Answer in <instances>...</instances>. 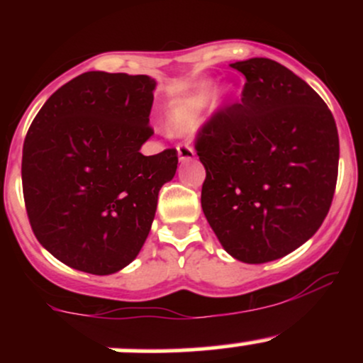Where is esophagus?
I'll return each mask as SVG.
<instances>
[{"mask_svg":"<svg viewBox=\"0 0 363 363\" xmlns=\"http://www.w3.org/2000/svg\"><path fill=\"white\" fill-rule=\"evenodd\" d=\"M177 155H179V160L181 162H186V160H191V158H194V148L191 147V145L187 143H179L177 145Z\"/></svg>","mask_w":363,"mask_h":363,"instance_id":"obj_1","label":"esophagus"}]
</instances>
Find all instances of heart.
I'll use <instances>...</instances> for the list:
<instances>
[{
	"instance_id": "1",
	"label": "heart",
	"mask_w": 363,
	"mask_h": 363,
	"mask_svg": "<svg viewBox=\"0 0 363 363\" xmlns=\"http://www.w3.org/2000/svg\"><path fill=\"white\" fill-rule=\"evenodd\" d=\"M225 91L227 89L220 90V94H225ZM208 99H210V90L201 89L187 99L174 104L169 111L170 128L176 129V131H187V129L193 128L205 111Z\"/></svg>"
}]
</instances>
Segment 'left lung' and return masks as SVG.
Returning <instances> with one entry per match:
<instances>
[{"label": "left lung", "mask_w": 363, "mask_h": 363, "mask_svg": "<svg viewBox=\"0 0 363 363\" xmlns=\"http://www.w3.org/2000/svg\"><path fill=\"white\" fill-rule=\"evenodd\" d=\"M240 101L196 133L206 169L205 216L235 259L261 264L295 251L326 218L338 179L340 140L326 102L268 57L232 62Z\"/></svg>", "instance_id": "1"}]
</instances>
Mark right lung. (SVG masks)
Wrapping results in <instances>:
<instances>
[{"label":"right lung","mask_w":363,"mask_h":363,"mask_svg":"<svg viewBox=\"0 0 363 363\" xmlns=\"http://www.w3.org/2000/svg\"><path fill=\"white\" fill-rule=\"evenodd\" d=\"M155 80L89 72L57 89L28 128L22 186L34 235L56 259L111 274L138 256L177 150L145 157Z\"/></svg>","instance_id":"1"}]
</instances>
